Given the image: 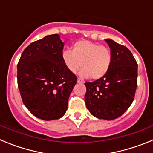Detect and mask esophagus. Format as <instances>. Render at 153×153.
Listing matches in <instances>:
<instances>
[{"label":"esophagus","instance_id":"1","mask_svg":"<svg viewBox=\"0 0 153 153\" xmlns=\"http://www.w3.org/2000/svg\"><path fill=\"white\" fill-rule=\"evenodd\" d=\"M77 83H83V81L80 79V78H77Z\"/></svg>","mask_w":153,"mask_h":153}]
</instances>
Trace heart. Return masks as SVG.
<instances>
[{"mask_svg":"<svg viewBox=\"0 0 153 153\" xmlns=\"http://www.w3.org/2000/svg\"><path fill=\"white\" fill-rule=\"evenodd\" d=\"M62 57L69 71L76 73L81 66V74L92 79L103 77L112 62L111 51L108 47L89 40L76 42L73 51L66 50Z\"/></svg>","mask_w":153,"mask_h":153,"instance_id":"b5f03b06","label":"heart"}]
</instances>
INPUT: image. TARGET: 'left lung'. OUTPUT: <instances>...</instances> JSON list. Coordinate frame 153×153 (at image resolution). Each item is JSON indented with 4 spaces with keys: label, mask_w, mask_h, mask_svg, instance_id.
Segmentation results:
<instances>
[{
    "label": "left lung",
    "mask_w": 153,
    "mask_h": 153,
    "mask_svg": "<svg viewBox=\"0 0 153 153\" xmlns=\"http://www.w3.org/2000/svg\"><path fill=\"white\" fill-rule=\"evenodd\" d=\"M105 40L111 50V65L103 77L85 83V102L93 116L112 120L122 116L134 100L138 64L126 47Z\"/></svg>",
    "instance_id": "obj_1"
}]
</instances>
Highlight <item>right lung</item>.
<instances>
[{
	"label": "right lung",
	"mask_w": 153,
	"mask_h": 153,
	"mask_svg": "<svg viewBox=\"0 0 153 153\" xmlns=\"http://www.w3.org/2000/svg\"><path fill=\"white\" fill-rule=\"evenodd\" d=\"M63 47L59 35H48L27 47L17 63V86L23 102L43 120L63 117L77 82V76L63 63Z\"/></svg>",
	"instance_id": "add662e5"
}]
</instances>
